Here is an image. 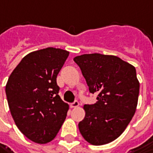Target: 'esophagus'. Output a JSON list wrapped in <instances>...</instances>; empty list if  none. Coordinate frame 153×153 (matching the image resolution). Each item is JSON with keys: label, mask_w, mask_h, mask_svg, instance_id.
Returning <instances> with one entry per match:
<instances>
[{"label": "esophagus", "mask_w": 153, "mask_h": 153, "mask_svg": "<svg viewBox=\"0 0 153 153\" xmlns=\"http://www.w3.org/2000/svg\"><path fill=\"white\" fill-rule=\"evenodd\" d=\"M79 103L78 101H74V103L71 104V108H77V107H79Z\"/></svg>", "instance_id": "34e87169"}]
</instances>
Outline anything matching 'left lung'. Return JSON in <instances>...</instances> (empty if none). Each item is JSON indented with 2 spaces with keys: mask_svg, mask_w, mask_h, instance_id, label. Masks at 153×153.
<instances>
[{
  "mask_svg": "<svg viewBox=\"0 0 153 153\" xmlns=\"http://www.w3.org/2000/svg\"><path fill=\"white\" fill-rule=\"evenodd\" d=\"M80 68L91 93L97 102L85 104V118L79 123L83 138L101 146L120 136L135 113L140 82L135 68L116 56L98 53L74 58Z\"/></svg>",
  "mask_w": 153,
  "mask_h": 153,
  "instance_id": "left-lung-1",
  "label": "left lung"
}]
</instances>
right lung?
Masks as SVG:
<instances>
[{"mask_svg": "<svg viewBox=\"0 0 153 153\" xmlns=\"http://www.w3.org/2000/svg\"><path fill=\"white\" fill-rule=\"evenodd\" d=\"M69 52L46 48L26 55L12 72L6 94L13 121L26 138L51 141L64 123L69 106L58 95L56 77Z\"/></svg>", "mask_w": 153, "mask_h": 153, "instance_id": "1", "label": "right lung"}]
</instances>
